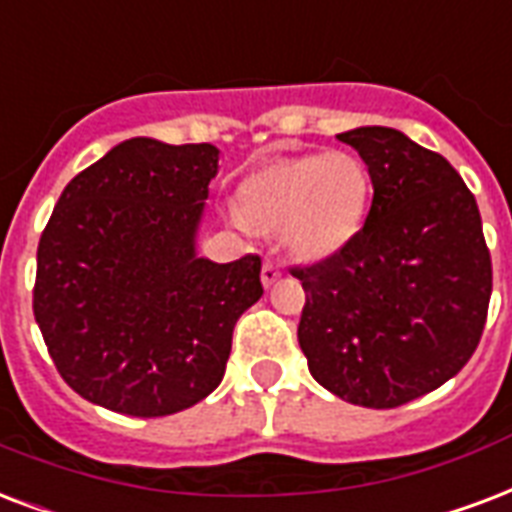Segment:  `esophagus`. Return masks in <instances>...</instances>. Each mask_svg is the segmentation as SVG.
<instances>
[{
  "label": "esophagus",
  "instance_id": "obj_1",
  "mask_svg": "<svg viewBox=\"0 0 512 512\" xmlns=\"http://www.w3.org/2000/svg\"><path fill=\"white\" fill-rule=\"evenodd\" d=\"M280 278H283V270H280L278 261H264V267H261V283L270 288L275 286Z\"/></svg>",
  "mask_w": 512,
  "mask_h": 512
}]
</instances>
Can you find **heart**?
<instances>
[{"label":"heart","instance_id":"1","mask_svg":"<svg viewBox=\"0 0 512 512\" xmlns=\"http://www.w3.org/2000/svg\"><path fill=\"white\" fill-rule=\"evenodd\" d=\"M370 172L353 153H302L264 161L237 186V213L256 229H286L288 245L321 259L361 229Z\"/></svg>","mask_w":512,"mask_h":512}]
</instances>
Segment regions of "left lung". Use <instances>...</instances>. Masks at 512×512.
<instances>
[{
  "label": "left lung",
  "instance_id": "1",
  "mask_svg": "<svg viewBox=\"0 0 512 512\" xmlns=\"http://www.w3.org/2000/svg\"><path fill=\"white\" fill-rule=\"evenodd\" d=\"M372 180L367 221L302 280L299 348L324 388L361 407L424 397L470 361L486 326L491 253L478 202L440 153L388 126L337 134Z\"/></svg>",
  "mask_w": 512,
  "mask_h": 512
}]
</instances>
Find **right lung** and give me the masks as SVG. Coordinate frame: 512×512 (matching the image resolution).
I'll return each instance as SVG.
<instances>
[{"instance_id": "1", "label": "right lung", "mask_w": 512, "mask_h": 512, "mask_svg": "<svg viewBox=\"0 0 512 512\" xmlns=\"http://www.w3.org/2000/svg\"><path fill=\"white\" fill-rule=\"evenodd\" d=\"M218 148L134 137L69 180L37 245L34 318L72 391L134 418L197 405L264 294L261 259H197Z\"/></svg>"}]
</instances>
